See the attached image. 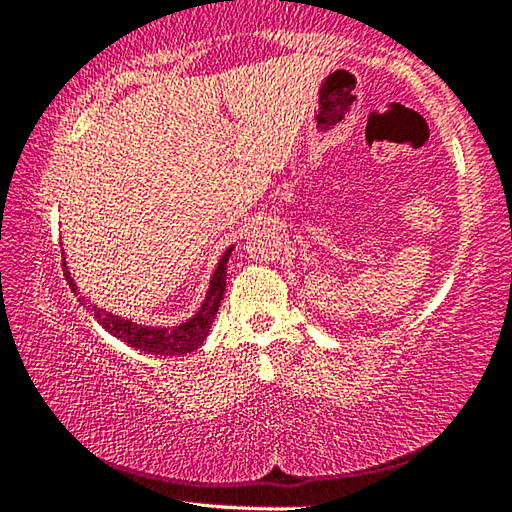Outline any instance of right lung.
Here are the masks:
<instances>
[{
  "instance_id": "1",
  "label": "right lung",
  "mask_w": 512,
  "mask_h": 512,
  "mask_svg": "<svg viewBox=\"0 0 512 512\" xmlns=\"http://www.w3.org/2000/svg\"><path fill=\"white\" fill-rule=\"evenodd\" d=\"M230 253H232V248L225 250V255L221 257L219 266H216L212 282H210V291H207V296L203 300L201 309H198V314L178 327H171V329L169 327H142V325L131 323V320H124L119 316L108 314V311L97 309L94 305H90L85 298H79V300L83 302V305H88V309L94 311V318H97L112 336H117V339L128 343L131 348H137V350L149 352V354H169V357L171 354H187V352L196 350L198 345L205 341V336L212 327L216 311H219V305L223 300V291H225V266H228ZM65 277H67L69 287H72V291H74V296H79L76 284L72 277H69V273H65Z\"/></svg>"
}]
</instances>
